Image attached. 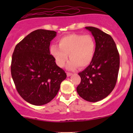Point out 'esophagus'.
<instances>
[{"label":"esophagus","mask_w":133,"mask_h":133,"mask_svg":"<svg viewBox=\"0 0 133 133\" xmlns=\"http://www.w3.org/2000/svg\"><path fill=\"white\" fill-rule=\"evenodd\" d=\"M71 75H72L71 73H69V72H68V73H67V76H71Z\"/></svg>","instance_id":"obj_1"}]
</instances>
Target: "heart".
<instances>
[{
  "label": "heart",
  "mask_w": 133,
  "mask_h": 133,
  "mask_svg": "<svg viewBox=\"0 0 133 133\" xmlns=\"http://www.w3.org/2000/svg\"><path fill=\"white\" fill-rule=\"evenodd\" d=\"M96 43L89 35L69 34L58 40V46L52 45L49 51L59 67L65 65L69 55L71 59L67 65L69 69L80 66L85 68L91 63L95 57Z\"/></svg>",
  "instance_id": "b5f03b06"
}]
</instances>
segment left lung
<instances>
[{
  "instance_id": "1",
  "label": "left lung",
  "mask_w": 133,
  "mask_h": 133,
  "mask_svg": "<svg viewBox=\"0 0 133 133\" xmlns=\"http://www.w3.org/2000/svg\"><path fill=\"white\" fill-rule=\"evenodd\" d=\"M96 42L95 57L78 75L81 78L76 91L80 97L96 102L108 96L116 85L120 67V56L111 36L95 27H85Z\"/></svg>"
}]
</instances>
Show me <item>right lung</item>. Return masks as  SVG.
<instances>
[{"mask_svg": "<svg viewBox=\"0 0 133 133\" xmlns=\"http://www.w3.org/2000/svg\"><path fill=\"white\" fill-rule=\"evenodd\" d=\"M56 36L54 31L37 29L20 42L13 51L12 78L21 97L33 105L51 101L66 78L49 51L51 41Z\"/></svg>", "mask_w": 133, "mask_h": 133, "instance_id": "obj_1", "label": "right lung"}]
</instances>
